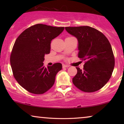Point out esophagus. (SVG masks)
Masks as SVG:
<instances>
[{"mask_svg": "<svg viewBox=\"0 0 124 124\" xmlns=\"http://www.w3.org/2000/svg\"><path fill=\"white\" fill-rule=\"evenodd\" d=\"M62 68H68V67H69V65H65V64H62Z\"/></svg>", "mask_w": 124, "mask_h": 124, "instance_id": "esophagus-1", "label": "esophagus"}]
</instances>
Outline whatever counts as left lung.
<instances>
[{"label":"left lung","instance_id":"8db88e82","mask_svg":"<svg viewBox=\"0 0 124 124\" xmlns=\"http://www.w3.org/2000/svg\"><path fill=\"white\" fill-rule=\"evenodd\" d=\"M65 28L77 38L78 57L85 61L83 70L76 68L77 73L73 78V83L84 92L99 90L109 81L115 67V57L109 40L101 32L90 26Z\"/></svg>","mask_w":124,"mask_h":124}]
</instances>
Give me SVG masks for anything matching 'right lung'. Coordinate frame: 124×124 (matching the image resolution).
Instances as JSON below:
<instances>
[{"label": "right lung", "instance_id": "add662e5", "mask_svg": "<svg viewBox=\"0 0 124 124\" xmlns=\"http://www.w3.org/2000/svg\"><path fill=\"white\" fill-rule=\"evenodd\" d=\"M64 29L38 23L26 29L16 39L10 57L13 75L29 93L44 94L54 85L62 65L57 62L45 68L44 56L50 52L51 41Z\"/></svg>", "mask_w": 124, "mask_h": 124}]
</instances>
